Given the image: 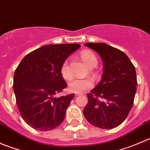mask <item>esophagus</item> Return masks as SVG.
Masks as SVG:
<instances>
[{"label": "esophagus", "mask_w": 150, "mask_h": 150, "mask_svg": "<svg viewBox=\"0 0 150 150\" xmlns=\"http://www.w3.org/2000/svg\"><path fill=\"white\" fill-rule=\"evenodd\" d=\"M75 96H80V95H81V93H75Z\"/></svg>", "instance_id": "esophagus-1"}]
</instances>
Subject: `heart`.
Listing matches in <instances>:
<instances>
[{
	"label": "heart",
	"mask_w": 150,
	"mask_h": 150,
	"mask_svg": "<svg viewBox=\"0 0 150 150\" xmlns=\"http://www.w3.org/2000/svg\"><path fill=\"white\" fill-rule=\"evenodd\" d=\"M81 58L83 62L89 68L95 67L98 64V60L95 54L88 50L81 51ZM60 72L62 78L65 80H69L72 78V72L68 64L67 61H64L60 68ZM93 82L91 78H75L69 83V89L70 91L76 93H83L86 91L93 87Z\"/></svg>",
	"instance_id": "obj_1"
}]
</instances>
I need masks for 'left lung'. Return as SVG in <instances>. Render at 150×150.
I'll return each mask as SVG.
<instances>
[{
	"label": "left lung",
	"mask_w": 150,
	"mask_h": 150,
	"mask_svg": "<svg viewBox=\"0 0 150 150\" xmlns=\"http://www.w3.org/2000/svg\"><path fill=\"white\" fill-rule=\"evenodd\" d=\"M103 62L102 80L88 93L83 115L91 124L103 129L118 126L132 108L137 79L134 64L124 52L102 43H87Z\"/></svg>",
	"instance_id": "8db88e82"
}]
</instances>
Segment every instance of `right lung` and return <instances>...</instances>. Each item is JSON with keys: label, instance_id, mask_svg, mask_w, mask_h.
Wrapping results in <instances>:
<instances>
[{"label": "right lung", "instance_id": "obj_1", "mask_svg": "<svg viewBox=\"0 0 150 150\" xmlns=\"http://www.w3.org/2000/svg\"><path fill=\"white\" fill-rule=\"evenodd\" d=\"M79 44L42 46L25 56L16 69L13 91L22 117L38 131H50L64 120L75 94L55 97L67 87L60 72L62 63Z\"/></svg>", "mask_w": 150, "mask_h": 150}]
</instances>
